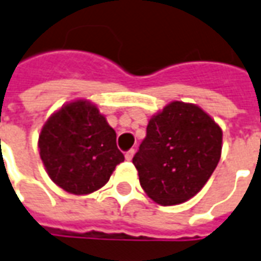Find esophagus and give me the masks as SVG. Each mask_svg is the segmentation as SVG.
Segmentation results:
<instances>
[{"instance_id":"1","label":"esophagus","mask_w":261,"mask_h":261,"mask_svg":"<svg viewBox=\"0 0 261 261\" xmlns=\"http://www.w3.org/2000/svg\"><path fill=\"white\" fill-rule=\"evenodd\" d=\"M133 155H135V150H133V148H130L129 151L125 152V158H126V161H130V160H132Z\"/></svg>"}]
</instances>
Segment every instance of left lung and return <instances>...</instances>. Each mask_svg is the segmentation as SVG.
Wrapping results in <instances>:
<instances>
[{"label": "left lung", "instance_id": "obj_1", "mask_svg": "<svg viewBox=\"0 0 261 261\" xmlns=\"http://www.w3.org/2000/svg\"><path fill=\"white\" fill-rule=\"evenodd\" d=\"M221 140L220 126L198 106H165L148 121L132 160L144 193L164 206L193 198L216 169Z\"/></svg>", "mask_w": 261, "mask_h": 261}]
</instances>
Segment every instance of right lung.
I'll return each mask as SVG.
<instances>
[{
    "mask_svg": "<svg viewBox=\"0 0 261 261\" xmlns=\"http://www.w3.org/2000/svg\"><path fill=\"white\" fill-rule=\"evenodd\" d=\"M38 148L49 177L75 195L101 189L125 160L115 130L88 100L71 101L50 115L41 129Z\"/></svg>",
    "mask_w": 261,
    "mask_h": 261,
    "instance_id": "right-lung-1",
    "label": "right lung"
}]
</instances>
